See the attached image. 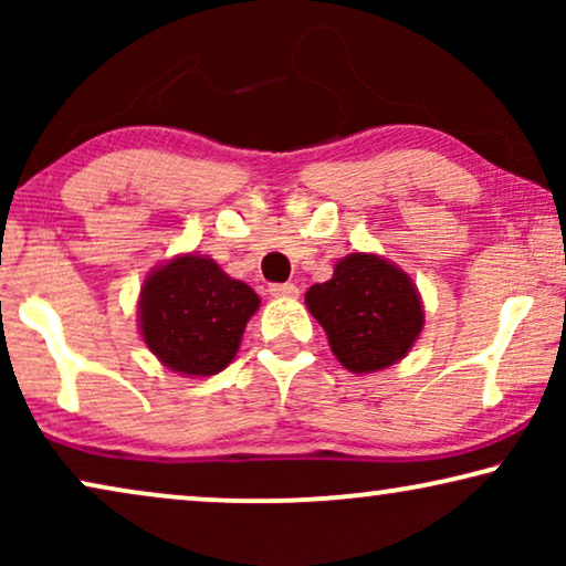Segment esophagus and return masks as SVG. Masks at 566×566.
Returning <instances> with one entry per match:
<instances>
[{
    "mask_svg": "<svg viewBox=\"0 0 566 566\" xmlns=\"http://www.w3.org/2000/svg\"><path fill=\"white\" fill-rule=\"evenodd\" d=\"M273 296H281V298H296L298 296V289L293 283H273L268 289Z\"/></svg>",
    "mask_w": 566,
    "mask_h": 566,
    "instance_id": "esophagus-1",
    "label": "esophagus"
}]
</instances>
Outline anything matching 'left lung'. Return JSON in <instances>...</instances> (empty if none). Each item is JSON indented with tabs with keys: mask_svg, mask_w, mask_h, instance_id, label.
<instances>
[{
	"mask_svg": "<svg viewBox=\"0 0 566 566\" xmlns=\"http://www.w3.org/2000/svg\"><path fill=\"white\" fill-rule=\"evenodd\" d=\"M306 308L327 332L335 358L353 374L389 368L424 327L422 298L405 270L378 254L353 252L327 283L306 291Z\"/></svg>",
	"mask_w": 566,
	"mask_h": 566,
	"instance_id": "8db88e82",
	"label": "left lung"
}]
</instances>
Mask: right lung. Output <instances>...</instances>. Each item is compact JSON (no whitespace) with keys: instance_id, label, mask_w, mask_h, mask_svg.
<instances>
[{"instance_id":"obj_1","label":"right lung","mask_w":566,"mask_h":566,"mask_svg":"<svg viewBox=\"0 0 566 566\" xmlns=\"http://www.w3.org/2000/svg\"><path fill=\"white\" fill-rule=\"evenodd\" d=\"M260 296L206 254L154 268L138 298V329L149 350L175 374H219L234 360Z\"/></svg>"}]
</instances>
